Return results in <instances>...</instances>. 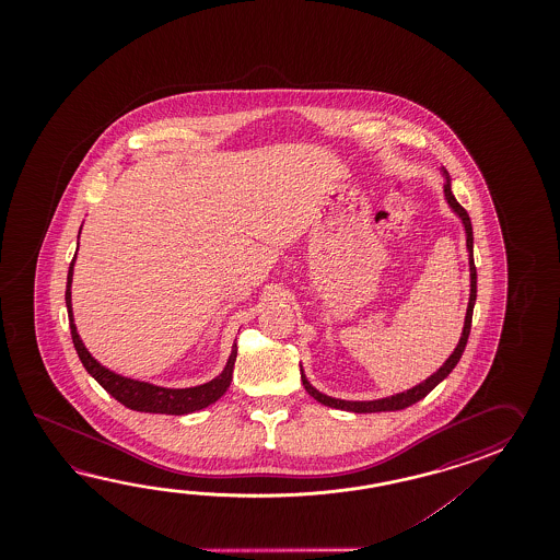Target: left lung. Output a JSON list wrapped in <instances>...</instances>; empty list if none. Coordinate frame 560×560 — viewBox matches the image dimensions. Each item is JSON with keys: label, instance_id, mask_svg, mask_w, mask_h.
Here are the masks:
<instances>
[{"label": "left lung", "instance_id": "8db88e82", "mask_svg": "<svg viewBox=\"0 0 560 560\" xmlns=\"http://www.w3.org/2000/svg\"><path fill=\"white\" fill-rule=\"evenodd\" d=\"M442 176L446 178V184H444V198H446V202L448 206L453 208L454 214L460 218V222H463V226H465L466 234V250H468V270H470V296H468V306H466V316H465V326H463V334H460V340H458V345L454 348L453 354L446 358V362L442 364L441 369L436 370L434 374H430L427 381L420 382L417 386H412V388H408L405 393L393 394V396H386V398H378V400H342V398H334V396H328V394H322L320 390H316L312 384H310L308 378H306V374H304V370L300 366V378H302V384H304V388H306V393L310 396H314L320 405L330 406V408H338V410H348V412H358V415H366V412H390V410H402V408H408V406L415 405L418 400H422L427 394L434 388V386H439L451 372H453L454 366L458 364V360L463 357V352H465L466 342H468V334H470V324H472V310H475L476 302V266H475V254H472V248H475V238H472V224H470V215L466 212L465 208L460 206V203L456 202V198H454L453 194V184H451V176H448V172H446V167H441Z\"/></svg>", "mask_w": 560, "mask_h": 560}]
</instances>
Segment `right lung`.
Instances as JSON below:
<instances>
[{
    "label": "right lung",
    "mask_w": 560,
    "mask_h": 560,
    "mask_svg": "<svg viewBox=\"0 0 560 560\" xmlns=\"http://www.w3.org/2000/svg\"><path fill=\"white\" fill-rule=\"evenodd\" d=\"M82 232V228H80ZM73 264H75V256H73L70 270H68V284H66V306H68V318H70V330H72L73 346L75 352L82 360L84 369L88 374L97 381V384L112 394L118 402L128 406L131 410L138 412H152V415H190L196 410H202L206 406L214 405L215 400L226 393L232 382V372H234V362H236V354L238 348L236 342L232 346V352L228 358L226 366L215 376L214 381L206 382L200 386H191V388H164V386H155L150 382L133 381L128 376L116 374L112 370L102 366L95 360L88 348H85L75 322H73L72 310V280H73Z\"/></svg>",
    "instance_id": "1"
}]
</instances>
